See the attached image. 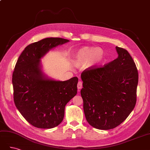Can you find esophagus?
Returning <instances> with one entry per match:
<instances>
[{
    "mask_svg": "<svg viewBox=\"0 0 150 150\" xmlns=\"http://www.w3.org/2000/svg\"><path fill=\"white\" fill-rule=\"evenodd\" d=\"M78 86V88L79 89L82 88V87H83V83H82V82H81V81H79L78 83V86Z\"/></svg>",
    "mask_w": 150,
    "mask_h": 150,
    "instance_id": "34e87169",
    "label": "esophagus"
}]
</instances>
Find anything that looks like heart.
<instances>
[{"mask_svg": "<svg viewBox=\"0 0 150 150\" xmlns=\"http://www.w3.org/2000/svg\"><path fill=\"white\" fill-rule=\"evenodd\" d=\"M105 51L101 47L85 46L77 51L72 56V62L74 66L81 67L86 64L90 67L99 66L105 59Z\"/></svg>", "mask_w": 150, "mask_h": 150, "instance_id": "heart-1", "label": "heart"}]
</instances>
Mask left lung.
Returning <instances> with one entry per match:
<instances>
[{
  "label": "left lung",
  "mask_w": 150,
  "mask_h": 150,
  "mask_svg": "<svg viewBox=\"0 0 150 150\" xmlns=\"http://www.w3.org/2000/svg\"><path fill=\"white\" fill-rule=\"evenodd\" d=\"M116 49L118 54L116 59L103 67L86 69L81 75L86 119L99 129H111L120 125L137 103V66L126 49Z\"/></svg>",
  "instance_id": "1"
}]
</instances>
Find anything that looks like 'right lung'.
<instances>
[{
	"label": "right lung",
	"instance_id": "1",
	"mask_svg": "<svg viewBox=\"0 0 150 150\" xmlns=\"http://www.w3.org/2000/svg\"><path fill=\"white\" fill-rule=\"evenodd\" d=\"M69 41L50 38L30 44L16 62L12 74L13 101L22 116L36 128L50 129L59 125L66 104L77 94V77L65 81L48 78L40 64L50 50Z\"/></svg>",
	"mask_w": 150,
	"mask_h": 150
}]
</instances>
